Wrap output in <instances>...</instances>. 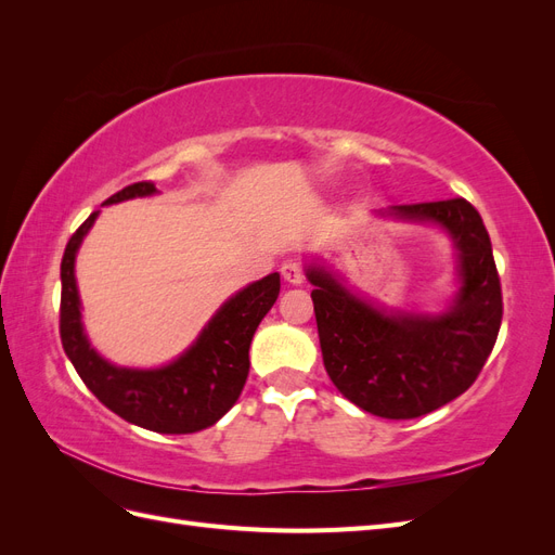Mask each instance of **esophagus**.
<instances>
[{
	"label": "esophagus",
	"mask_w": 555,
	"mask_h": 555,
	"mask_svg": "<svg viewBox=\"0 0 555 555\" xmlns=\"http://www.w3.org/2000/svg\"><path fill=\"white\" fill-rule=\"evenodd\" d=\"M282 278L287 280L289 284H304L306 275H304V266H300L298 261H287L282 263Z\"/></svg>",
	"instance_id": "obj_1"
}]
</instances>
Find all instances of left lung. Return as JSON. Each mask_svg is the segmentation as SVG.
<instances>
[{
    "instance_id": "1",
    "label": "left lung",
    "mask_w": 555,
    "mask_h": 555,
    "mask_svg": "<svg viewBox=\"0 0 555 555\" xmlns=\"http://www.w3.org/2000/svg\"><path fill=\"white\" fill-rule=\"evenodd\" d=\"M375 215L433 224L456 249L459 289L440 312L389 310L308 263L324 367L347 400L382 418H416L467 391L495 345L502 292L489 231L465 198Z\"/></svg>"
}]
</instances>
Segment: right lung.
Listing matches in <instances>:
<instances>
[{
  "label": "right lung",
  "mask_w": 555,
  "mask_h": 555,
  "mask_svg": "<svg viewBox=\"0 0 555 555\" xmlns=\"http://www.w3.org/2000/svg\"><path fill=\"white\" fill-rule=\"evenodd\" d=\"M157 194L153 182H133L102 206ZM99 210L66 243L62 257L60 335L66 357L88 389L125 422L155 433L184 435L204 430L236 405L249 373V343L280 294V273L247 284L227 298L196 340L178 359L159 367L115 365L92 347L82 326L76 282V255Z\"/></svg>",
  "instance_id": "1"
}]
</instances>
